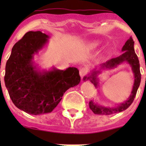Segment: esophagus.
Returning a JSON list of instances; mask_svg holds the SVG:
<instances>
[{
    "mask_svg": "<svg viewBox=\"0 0 146 146\" xmlns=\"http://www.w3.org/2000/svg\"><path fill=\"white\" fill-rule=\"evenodd\" d=\"M87 72H88V69L87 68H86V67H82V68L80 69V75L81 77V79L82 80L83 79V77L86 75Z\"/></svg>",
    "mask_w": 146,
    "mask_h": 146,
    "instance_id": "1",
    "label": "esophagus"
}]
</instances>
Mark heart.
Here are the masks:
<instances>
[{"label": "heart", "mask_w": 146, "mask_h": 146, "mask_svg": "<svg viewBox=\"0 0 146 146\" xmlns=\"http://www.w3.org/2000/svg\"><path fill=\"white\" fill-rule=\"evenodd\" d=\"M98 45H99V44H98V43H93V44H91V47H93V48H94V47H97Z\"/></svg>", "instance_id": "obj_1"}]
</instances>
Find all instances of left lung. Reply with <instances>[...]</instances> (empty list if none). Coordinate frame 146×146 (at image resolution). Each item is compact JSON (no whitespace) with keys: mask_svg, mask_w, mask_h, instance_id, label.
Returning a JSON list of instances; mask_svg holds the SVG:
<instances>
[{"mask_svg":"<svg viewBox=\"0 0 146 146\" xmlns=\"http://www.w3.org/2000/svg\"><path fill=\"white\" fill-rule=\"evenodd\" d=\"M134 41L131 37H129L126 42L125 44L122 47L121 51L123 53L118 57L112 58L108 60L105 63L100 64L99 66H95L91 69L88 74L83 77V81L86 82L90 80L94 86L98 88L99 86V75L102 73L103 70L108 69H114L119 65L122 64H128L131 66V72L134 74V84L132 86V90L130 94V96L126 99L124 102L120 103L117 106L107 107L104 105H100L97 102L91 101L89 102V107L93 111V113L96 115H109L114 113H121L126 110L133 102L134 99L136 96L137 91L141 81V74L140 71V63L138 58L137 56L134 49Z\"/></svg>","mask_w":146,"mask_h":146,"instance_id":"1","label":"left lung"}]
</instances>
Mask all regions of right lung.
Returning <instances> with one entry per match:
<instances>
[{"instance_id": "add662e5", "label": "right lung", "mask_w": 146, "mask_h": 146, "mask_svg": "<svg viewBox=\"0 0 146 146\" xmlns=\"http://www.w3.org/2000/svg\"><path fill=\"white\" fill-rule=\"evenodd\" d=\"M50 36L42 31H29L17 42L6 64L5 86L17 108L31 115L51 112L69 88L80 82L79 70L52 66L41 69L34 58L47 47Z\"/></svg>"}]
</instances>
